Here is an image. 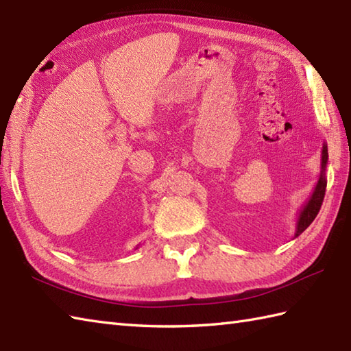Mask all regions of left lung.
I'll return each mask as SVG.
<instances>
[{"instance_id": "1", "label": "left lung", "mask_w": 351, "mask_h": 351, "mask_svg": "<svg viewBox=\"0 0 351 351\" xmlns=\"http://www.w3.org/2000/svg\"><path fill=\"white\" fill-rule=\"evenodd\" d=\"M327 160H329V154H327V145L323 143V149H322V164H319V176L318 181L314 187V191L309 196V199L306 200V204L302 206V210L299 213V217H297V223H295V232H294V238L299 237L304 229H306L314 219L317 217V214L322 208L323 199H324V193H326V185H327V178H326V170H327Z\"/></svg>"}]
</instances>
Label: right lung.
<instances>
[{
  "label": "right lung",
  "mask_w": 351,
  "mask_h": 351,
  "mask_svg": "<svg viewBox=\"0 0 351 351\" xmlns=\"http://www.w3.org/2000/svg\"><path fill=\"white\" fill-rule=\"evenodd\" d=\"M136 249H138V245H137V247H136Z\"/></svg>",
  "instance_id": "add662e5"
}]
</instances>
